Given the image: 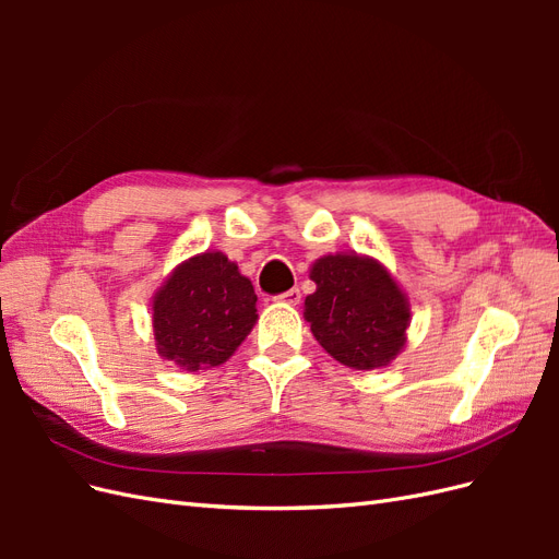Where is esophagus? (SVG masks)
Masks as SVG:
<instances>
[{
	"label": "esophagus",
	"instance_id": "obj_1",
	"mask_svg": "<svg viewBox=\"0 0 559 559\" xmlns=\"http://www.w3.org/2000/svg\"><path fill=\"white\" fill-rule=\"evenodd\" d=\"M277 300L289 302V306H298V302H300V292L298 289H289V292H284L282 296H277Z\"/></svg>",
	"mask_w": 559,
	"mask_h": 559
}]
</instances>
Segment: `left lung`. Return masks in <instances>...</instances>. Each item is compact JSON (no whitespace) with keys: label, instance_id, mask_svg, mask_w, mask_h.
<instances>
[{"label":"left lung","instance_id":"left-lung-1","mask_svg":"<svg viewBox=\"0 0 559 559\" xmlns=\"http://www.w3.org/2000/svg\"><path fill=\"white\" fill-rule=\"evenodd\" d=\"M317 292L306 298V319L317 343L347 368L392 364L408 341V296L378 261L361 253H329L310 267Z\"/></svg>","mask_w":559,"mask_h":559}]
</instances>
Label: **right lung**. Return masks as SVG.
I'll return each instance as SVG.
<instances>
[{
  "label": "right lung",
  "mask_w": 559,
  "mask_h": 559,
  "mask_svg": "<svg viewBox=\"0 0 559 559\" xmlns=\"http://www.w3.org/2000/svg\"><path fill=\"white\" fill-rule=\"evenodd\" d=\"M257 319L253 286L224 251L181 261L151 300L158 354L189 373L228 361Z\"/></svg>",
  "instance_id": "1"
}]
</instances>
